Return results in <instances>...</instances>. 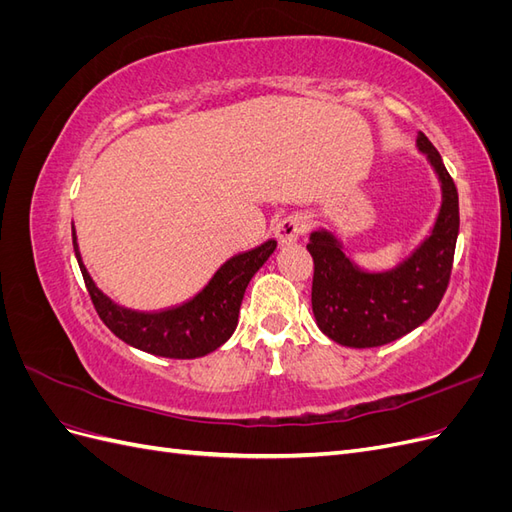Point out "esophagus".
I'll return each mask as SVG.
<instances>
[{
  "label": "esophagus",
  "mask_w": 512,
  "mask_h": 512,
  "mask_svg": "<svg viewBox=\"0 0 512 512\" xmlns=\"http://www.w3.org/2000/svg\"><path fill=\"white\" fill-rule=\"evenodd\" d=\"M305 230H307V220L303 218V215L290 213L284 220H280V224L275 226V237L282 245H286V243L297 241Z\"/></svg>",
  "instance_id": "obj_1"
}]
</instances>
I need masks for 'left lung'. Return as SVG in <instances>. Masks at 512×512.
<instances>
[{"mask_svg":"<svg viewBox=\"0 0 512 512\" xmlns=\"http://www.w3.org/2000/svg\"><path fill=\"white\" fill-rule=\"evenodd\" d=\"M418 147L442 181V209L431 237L397 269L363 273L327 232H314L307 250L314 258L312 309L318 327L350 348L384 346L414 331L436 312L451 282L459 235V194L438 149L418 132Z\"/></svg>","mask_w":512,"mask_h":512,"instance_id":"left-lung-1","label":"left lung"}]
</instances>
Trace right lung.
<instances>
[{"mask_svg": "<svg viewBox=\"0 0 512 512\" xmlns=\"http://www.w3.org/2000/svg\"><path fill=\"white\" fill-rule=\"evenodd\" d=\"M74 239V228H72ZM277 241L269 239L250 252L232 256L213 275L209 286L192 301L166 312L145 314L119 307L98 290L81 262L74 239V252L87 292L100 320L123 342L166 359H196L218 350L237 329L239 309L247 284L273 254Z\"/></svg>", "mask_w": 512, "mask_h": 512, "instance_id": "obj_1", "label": "right lung"}]
</instances>
